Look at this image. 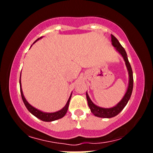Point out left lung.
Wrapping results in <instances>:
<instances>
[{"label":"left lung","mask_w":153,"mask_h":153,"mask_svg":"<svg viewBox=\"0 0 153 153\" xmlns=\"http://www.w3.org/2000/svg\"><path fill=\"white\" fill-rule=\"evenodd\" d=\"M111 44L114 47H115V49L118 52L122 54V56L124 58V61H125L126 66H127L128 72H129V85H128V88L127 92H126L125 95H124V98H123L122 101L119 102L117 106L114 107H112V108H101V107L97 106L96 105H95L94 103L91 101V100L89 98L88 95L86 93V99L88 101V104L89 108L94 114L96 117H101V118H111V117H115L117 114H119L121 111L123 110V108L125 107L127 103L129 101V99L131 97V93H132V89H133V73H132V70H131L130 63H129V60L127 58V54L125 50L124 49L121 44L119 43L117 38L115 37L114 35H111Z\"/></svg>","instance_id":"obj_1"}]
</instances>
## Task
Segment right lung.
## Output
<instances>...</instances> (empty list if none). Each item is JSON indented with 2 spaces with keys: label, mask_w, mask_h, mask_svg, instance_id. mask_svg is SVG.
<instances>
[{
  "label": "right lung",
  "mask_w": 153,
  "mask_h": 153,
  "mask_svg": "<svg viewBox=\"0 0 153 153\" xmlns=\"http://www.w3.org/2000/svg\"><path fill=\"white\" fill-rule=\"evenodd\" d=\"M39 39V38L37 39H36L33 44H34ZM19 83H20L21 95H22V100H23V101H24V104H25L26 108L29 110V112H31L33 115L35 116L36 117H37L38 119H41L42 121H44V122H52V121L57 120V119L62 118V117L66 114L67 111H68V106H69V103H70V101H71V96H70L69 99H68V101L66 103L65 106L63 108H62L61 110H59L57 112H54V113H45V112H42V111H41L35 108L34 107L31 106V105L29 104L27 101H26V99L24 98V94H23V91L22 89V85H21V76H20V80H19Z\"/></svg>",
  "instance_id": "add662e5"
}]
</instances>
